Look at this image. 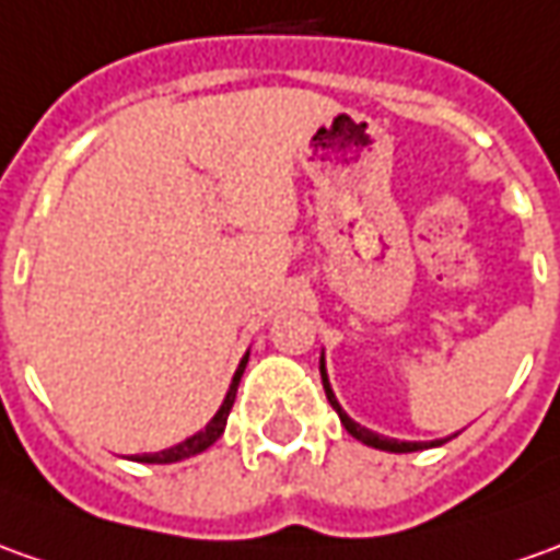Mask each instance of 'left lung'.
Returning a JSON list of instances; mask_svg holds the SVG:
<instances>
[{
	"label": "left lung",
	"mask_w": 560,
	"mask_h": 560,
	"mask_svg": "<svg viewBox=\"0 0 560 560\" xmlns=\"http://www.w3.org/2000/svg\"><path fill=\"white\" fill-rule=\"evenodd\" d=\"M322 386H325V395H328L330 408L340 413V423L346 425V432L352 435V439L364 441L368 447H376V451H392V454H413V451H423V447H439V444H444L447 439L441 441H395V439H383V435H376V432H371V429H364V425H359L349 413H343V408H340V401L334 398V389H330L328 383V371H325V355H322Z\"/></svg>",
	"instance_id": "obj_1"
}]
</instances>
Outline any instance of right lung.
Instances as JSON below:
<instances>
[{"label":"right lung","instance_id":"add662e5","mask_svg":"<svg viewBox=\"0 0 560 560\" xmlns=\"http://www.w3.org/2000/svg\"><path fill=\"white\" fill-rule=\"evenodd\" d=\"M245 364H248V355H245V359H242V364H238V371H235V376H232L230 392H226V398H223V405H220V410H217L211 423L205 425L201 432H196V435H189L186 441H180V444L168 447V451L137 456V463H177V459H186V456H196V454H201V451H208V447H211V444H214V441L223 435V429H226V417H230L232 401H235L238 380H242V374H245Z\"/></svg>","mask_w":560,"mask_h":560}]
</instances>
